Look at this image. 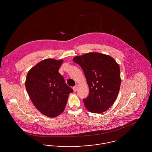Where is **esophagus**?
Segmentation results:
<instances>
[{
    "label": "esophagus",
    "instance_id": "esophagus-1",
    "mask_svg": "<svg viewBox=\"0 0 152 152\" xmlns=\"http://www.w3.org/2000/svg\"><path fill=\"white\" fill-rule=\"evenodd\" d=\"M77 89V85H76V86L73 87V91H74L75 92H76Z\"/></svg>",
    "mask_w": 152,
    "mask_h": 152
}]
</instances>
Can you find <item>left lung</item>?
Instances as JSON below:
<instances>
[{"label":"left lung","instance_id":"left-lung-1","mask_svg":"<svg viewBox=\"0 0 152 152\" xmlns=\"http://www.w3.org/2000/svg\"><path fill=\"white\" fill-rule=\"evenodd\" d=\"M81 67L87 80L89 94L83 99L86 108L91 112L101 113L115 102L120 85V66L115 60L98 52H89L73 58Z\"/></svg>","mask_w":152,"mask_h":152}]
</instances>
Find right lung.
<instances>
[{
	"label": "right lung",
	"instance_id": "obj_1",
	"mask_svg": "<svg viewBox=\"0 0 152 152\" xmlns=\"http://www.w3.org/2000/svg\"><path fill=\"white\" fill-rule=\"evenodd\" d=\"M63 63V60L44 59L29 70L25 81L34 106L50 117L58 116L64 110L69 94L73 92L58 72Z\"/></svg>",
	"mask_w": 152,
	"mask_h": 152
}]
</instances>
